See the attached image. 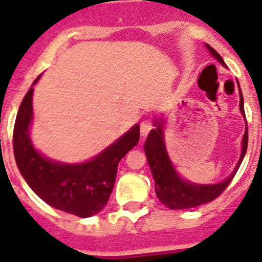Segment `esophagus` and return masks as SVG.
<instances>
[{"label":"esophagus","instance_id":"esophagus-1","mask_svg":"<svg viewBox=\"0 0 262 262\" xmlns=\"http://www.w3.org/2000/svg\"><path fill=\"white\" fill-rule=\"evenodd\" d=\"M154 127V125H152L151 121H143V123H141V126H140V135H141V137H147V135L151 132V129Z\"/></svg>","mask_w":262,"mask_h":262}]
</instances>
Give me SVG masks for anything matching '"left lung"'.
<instances>
[{"label":"left lung","mask_w":262,"mask_h":262,"mask_svg":"<svg viewBox=\"0 0 262 262\" xmlns=\"http://www.w3.org/2000/svg\"><path fill=\"white\" fill-rule=\"evenodd\" d=\"M208 50L222 65L226 67L223 58L220 57L219 53L212 49L209 45H207ZM241 91V90H239ZM241 113L245 117V108H244V98H242V92H241ZM156 127L152 129L148 135L145 144H144V149H145V155H147L148 164L151 167L152 175L155 179V187H156V195L158 199L162 201L163 205H166L170 209H187V208H194L203 204L211 203L215 199H217L224 189L230 185V182L236 174L241 163L245 158L246 149H248V126L246 132L244 135V143H242V154H241L239 162L236 164L235 170L226 181L215 185H195L190 183L187 181H183L177 171L172 167L171 162L168 159L167 151L164 147L163 141V130H162V122L155 121Z\"/></svg>","instance_id":"obj_1"}]
</instances>
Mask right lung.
I'll use <instances>...</instances> for the list:
<instances>
[{
    "mask_svg": "<svg viewBox=\"0 0 262 262\" xmlns=\"http://www.w3.org/2000/svg\"><path fill=\"white\" fill-rule=\"evenodd\" d=\"M32 92L30 88L23 99L14 122L13 152L18 170L31 189L53 208L79 217L96 215L108 203L118 163L139 143L140 125L87 163H57L40 155L31 143Z\"/></svg>",
    "mask_w": 262,
    "mask_h": 262,
    "instance_id": "right-lung-1",
    "label": "right lung"
}]
</instances>
